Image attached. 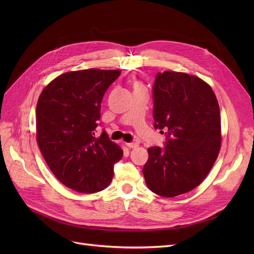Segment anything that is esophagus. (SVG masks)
Masks as SVG:
<instances>
[{"label":"esophagus","mask_w":254,"mask_h":254,"mask_svg":"<svg viewBox=\"0 0 254 254\" xmlns=\"http://www.w3.org/2000/svg\"><path fill=\"white\" fill-rule=\"evenodd\" d=\"M127 146L129 148H136V147H138V144L135 142H131V143H127Z\"/></svg>","instance_id":"esophagus-1"}]
</instances>
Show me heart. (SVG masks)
<instances>
[{"mask_svg": "<svg viewBox=\"0 0 254 254\" xmlns=\"http://www.w3.org/2000/svg\"><path fill=\"white\" fill-rule=\"evenodd\" d=\"M135 87H141V85H140V84H136Z\"/></svg>", "mask_w": 254, "mask_h": 254, "instance_id": "b5f03b06", "label": "heart"}]
</instances>
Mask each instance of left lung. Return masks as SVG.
Listing matches in <instances>:
<instances>
[{
  "instance_id": "obj_1",
  "label": "left lung",
  "mask_w": 254,
  "mask_h": 254,
  "mask_svg": "<svg viewBox=\"0 0 254 254\" xmlns=\"http://www.w3.org/2000/svg\"><path fill=\"white\" fill-rule=\"evenodd\" d=\"M152 91L154 127L167 137L164 147L148 148L142 172L151 191L173 197L195 189L214 165L221 142L219 105L210 85L185 73H157Z\"/></svg>"
}]
</instances>
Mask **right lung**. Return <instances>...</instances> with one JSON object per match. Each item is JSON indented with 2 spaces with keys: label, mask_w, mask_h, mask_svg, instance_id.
Masks as SVG:
<instances>
[{
  "label": "right lung",
  "mask_w": 254,
  "mask_h": 254,
  "mask_svg": "<svg viewBox=\"0 0 254 254\" xmlns=\"http://www.w3.org/2000/svg\"><path fill=\"white\" fill-rule=\"evenodd\" d=\"M119 75L117 70L68 72L52 80L39 97V148L55 176L78 192L105 190L114 164L124 155L105 130L95 136L103 97Z\"/></svg>",
  "instance_id": "obj_1"
}]
</instances>
